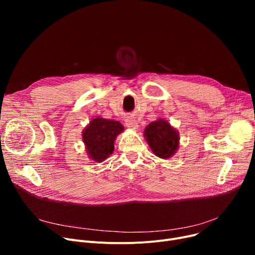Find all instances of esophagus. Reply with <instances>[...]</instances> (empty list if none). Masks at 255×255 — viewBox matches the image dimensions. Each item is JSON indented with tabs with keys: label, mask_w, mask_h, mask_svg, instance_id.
<instances>
[{
	"label": "esophagus",
	"mask_w": 255,
	"mask_h": 255,
	"mask_svg": "<svg viewBox=\"0 0 255 255\" xmlns=\"http://www.w3.org/2000/svg\"><path fill=\"white\" fill-rule=\"evenodd\" d=\"M126 125H127V127H129L130 129L134 130V131L138 130V127H139L138 123L136 122V121H135L134 119H132V118H128V119L126 120Z\"/></svg>",
	"instance_id": "1"
}]
</instances>
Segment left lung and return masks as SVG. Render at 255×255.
Wrapping results in <instances>:
<instances>
[{"instance_id": "8db88e82", "label": "left lung", "mask_w": 255, "mask_h": 255, "mask_svg": "<svg viewBox=\"0 0 255 255\" xmlns=\"http://www.w3.org/2000/svg\"><path fill=\"white\" fill-rule=\"evenodd\" d=\"M143 136L153 153L162 159H168L179 149V132L167 121L159 118L150 123L143 131Z\"/></svg>"}]
</instances>
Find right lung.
Masks as SVG:
<instances>
[{"label":"right lung","mask_w":255,"mask_h":255,"mask_svg":"<svg viewBox=\"0 0 255 255\" xmlns=\"http://www.w3.org/2000/svg\"><path fill=\"white\" fill-rule=\"evenodd\" d=\"M124 131V126L119 121L107 120L100 117L92 119L83 131V141L91 160L102 162L115 150L117 136Z\"/></svg>","instance_id":"obj_1"}]
</instances>
